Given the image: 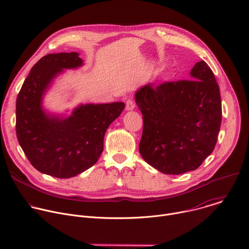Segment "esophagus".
Listing matches in <instances>:
<instances>
[{"label": "esophagus", "instance_id": "34e87169", "mask_svg": "<svg viewBox=\"0 0 249 249\" xmlns=\"http://www.w3.org/2000/svg\"><path fill=\"white\" fill-rule=\"evenodd\" d=\"M134 108H135V103H134V101L131 100V99L127 100V102H126V109H127V110H133Z\"/></svg>", "mask_w": 249, "mask_h": 249}]
</instances>
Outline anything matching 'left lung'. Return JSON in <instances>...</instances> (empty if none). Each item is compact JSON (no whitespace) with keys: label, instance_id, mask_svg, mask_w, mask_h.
Instances as JSON below:
<instances>
[{"label":"left lung","instance_id":"obj_1","mask_svg":"<svg viewBox=\"0 0 249 249\" xmlns=\"http://www.w3.org/2000/svg\"><path fill=\"white\" fill-rule=\"evenodd\" d=\"M191 76L159 86L149 83L135 95L143 120L140 153L163 174L197 169L217 142L222 105L215 76L204 60Z\"/></svg>","mask_w":249,"mask_h":249}]
</instances>
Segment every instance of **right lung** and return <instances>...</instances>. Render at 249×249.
Returning <instances> with one entry per match:
<instances>
[{"label":"right lung","mask_w":249,"mask_h":249,"mask_svg":"<svg viewBox=\"0 0 249 249\" xmlns=\"http://www.w3.org/2000/svg\"><path fill=\"white\" fill-rule=\"evenodd\" d=\"M83 65L79 53L43 56L30 70L17 99V136L26 157L41 173L67 179L91 168L104 150L109 125L121 114L124 103L81 105L70 116L47 113L44 94L63 69Z\"/></svg>","instance_id":"right-lung-1"}]
</instances>
